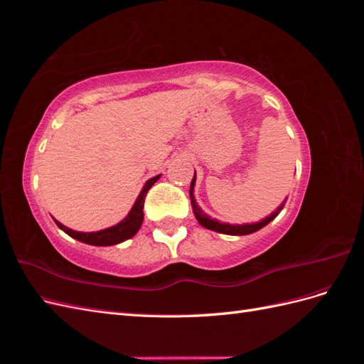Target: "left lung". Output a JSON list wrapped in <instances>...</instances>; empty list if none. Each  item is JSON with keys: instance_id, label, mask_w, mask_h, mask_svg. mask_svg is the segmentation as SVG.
<instances>
[{"instance_id": "1", "label": "left lung", "mask_w": 364, "mask_h": 364, "mask_svg": "<svg viewBox=\"0 0 364 364\" xmlns=\"http://www.w3.org/2000/svg\"><path fill=\"white\" fill-rule=\"evenodd\" d=\"M194 185H196V171H194V178H193L191 186H190V199H191L193 213H194V215H196V218H197V222H199V223H200L203 228H206V229H211V230H214V232L226 234V235H247V234L257 232V230H259L261 228L269 225L273 218H277V215L282 211V208H284L285 202H287V199H285V200L277 208V211H273L269 217L262 218L261 222H257V223H245V225H229V223L218 222V220L211 218L205 211H202V208H200L199 205H197V202H196V199H194Z\"/></svg>"}]
</instances>
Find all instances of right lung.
Wrapping results in <instances>:
<instances>
[{
	"label": "right lung",
	"instance_id": "right-lung-1",
	"mask_svg": "<svg viewBox=\"0 0 364 364\" xmlns=\"http://www.w3.org/2000/svg\"><path fill=\"white\" fill-rule=\"evenodd\" d=\"M159 178H161V174L149 179L144 183V186H142V190H141L139 196L136 197V200H135L134 206H132L129 214L123 220H121L119 223H117L111 228L97 230V232H79V230H73L67 226H63L62 223L58 222L56 218H54V222H56V225L63 230L65 234H68L70 237L79 240V241H82V243H86V245H91V246H114V245H118V243H123V241L132 238L139 230V228L142 225V220H144V213H142V208H144V200H146L147 191L151 188L153 183H155Z\"/></svg>",
	"mask_w": 364,
	"mask_h": 364
}]
</instances>
